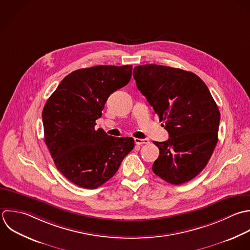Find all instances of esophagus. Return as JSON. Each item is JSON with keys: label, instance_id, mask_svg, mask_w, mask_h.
Wrapping results in <instances>:
<instances>
[{"label": "esophagus", "instance_id": "1", "mask_svg": "<svg viewBox=\"0 0 250 250\" xmlns=\"http://www.w3.org/2000/svg\"><path fill=\"white\" fill-rule=\"evenodd\" d=\"M134 142L136 145H143V144H149V139H140V138H134Z\"/></svg>", "mask_w": 250, "mask_h": 250}]
</instances>
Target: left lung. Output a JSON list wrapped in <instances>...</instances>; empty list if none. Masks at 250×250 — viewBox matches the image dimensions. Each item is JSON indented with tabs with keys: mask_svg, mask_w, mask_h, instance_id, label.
I'll list each match as a JSON object with an SVG mask.
<instances>
[{
	"mask_svg": "<svg viewBox=\"0 0 250 250\" xmlns=\"http://www.w3.org/2000/svg\"><path fill=\"white\" fill-rule=\"evenodd\" d=\"M133 78L169 135L154 141L160 150L154 173L174 185L192 180L218 141L220 112L208 87L192 72L157 64L134 67Z\"/></svg>",
	"mask_w": 250,
	"mask_h": 250,
	"instance_id": "8db88e82",
	"label": "left lung"
}]
</instances>
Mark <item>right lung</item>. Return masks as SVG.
<instances>
[{
	"mask_svg": "<svg viewBox=\"0 0 250 250\" xmlns=\"http://www.w3.org/2000/svg\"><path fill=\"white\" fill-rule=\"evenodd\" d=\"M131 71V65L76 70L61 81L43 107L44 143L57 169L79 187L103 185L134 148L131 137L109 136L94 128L108 97L128 83Z\"/></svg>",
	"mask_w": 250,
	"mask_h": 250,
	"instance_id": "1",
	"label": "right lung"
}]
</instances>
